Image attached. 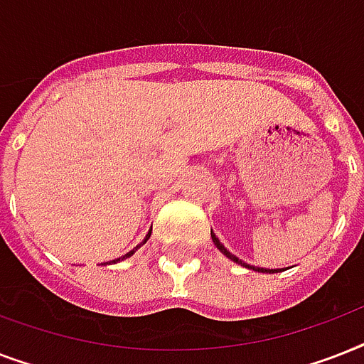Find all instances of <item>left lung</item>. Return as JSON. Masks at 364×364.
<instances>
[{
  "label": "left lung",
  "mask_w": 364,
  "mask_h": 364,
  "mask_svg": "<svg viewBox=\"0 0 364 364\" xmlns=\"http://www.w3.org/2000/svg\"><path fill=\"white\" fill-rule=\"evenodd\" d=\"M211 240H213V243H215L217 249H219V251H221L223 255H227L228 259L234 260V262H238V264L245 266V268H253L255 272H264V274H276V272H279V270H268V268H257V266H249L247 262H243V260H242V259H238V257H236V255L230 253V251H228V249L225 247V245H223L221 242H219V238H217V236H215V234H213V232H211Z\"/></svg>",
  "instance_id": "8db88e82"
}]
</instances>
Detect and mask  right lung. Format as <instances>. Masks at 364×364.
<instances>
[{
	"mask_svg": "<svg viewBox=\"0 0 364 364\" xmlns=\"http://www.w3.org/2000/svg\"><path fill=\"white\" fill-rule=\"evenodd\" d=\"M149 238H151V230H149V234H147V236H145V240H143V242H141V243H139V245H143V243L147 242V240H149ZM139 245H137V247H139ZM137 247H136V249H137ZM136 249H132V251H128V253H126V255H122V257H119V259H115V260H111V262H121V260L128 259V257H132V255L136 253ZM104 264H105V262H104Z\"/></svg>",
	"mask_w": 364,
	"mask_h": 364,
	"instance_id": "1",
	"label": "right lung"
}]
</instances>
